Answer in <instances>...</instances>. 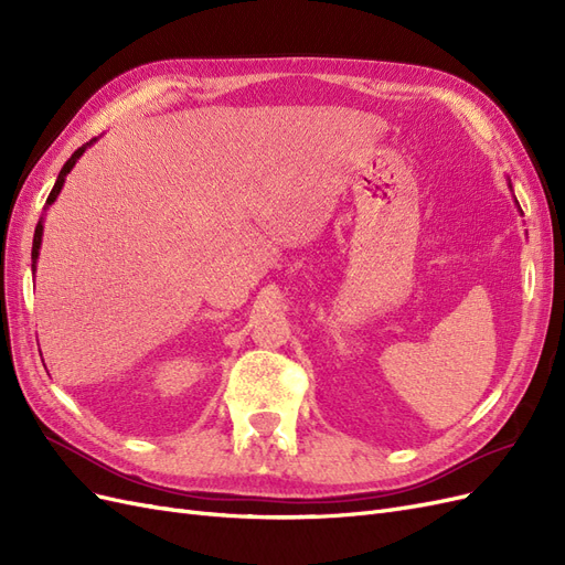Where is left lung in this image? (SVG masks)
I'll return each mask as SVG.
<instances>
[{"label":"left lung","mask_w":565,"mask_h":565,"mask_svg":"<svg viewBox=\"0 0 565 565\" xmlns=\"http://www.w3.org/2000/svg\"><path fill=\"white\" fill-rule=\"evenodd\" d=\"M509 188H511V183H509ZM516 204H519V200H516ZM523 214V212H521Z\"/></svg>","instance_id":"obj_1"}]
</instances>
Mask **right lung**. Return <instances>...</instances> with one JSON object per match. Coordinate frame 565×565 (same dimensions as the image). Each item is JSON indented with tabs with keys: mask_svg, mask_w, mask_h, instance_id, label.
<instances>
[{
	"mask_svg": "<svg viewBox=\"0 0 565 565\" xmlns=\"http://www.w3.org/2000/svg\"><path fill=\"white\" fill-rule=\"evenodd\" d=\"M96 143V139H92L89 143H84L82 148H77L75 152H73V158L67 160L65 164H63V169H61V174H58V179H56V183H54V188H51V193H49V198H46V207H51V204L56 202V198H58V193H61V188H63V183H65V177L71 174V169L75 167V162L84 156V150H87L89 146H94ZM42 233H44V216L38 221V228H35V237H32V273L38 270V259H40V247H42Z\"/></svg>",
	"mask_w": 565,
	"mask_h": 565,
	"instance_id": "obj_1",
	"label": "right lung"
}]
</instances>
